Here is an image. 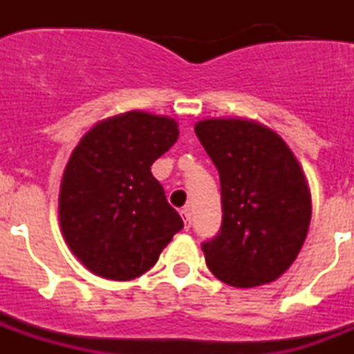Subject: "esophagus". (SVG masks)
Instances as JSON below:
<instances>
[{"mask_svg": "<svg viewBox=\"0 0 354 354\" xmlns=\"http://www.w3.org/2000/svg\"><path fill=\"white\" fill-rule=\"evenodd\" d=\"M180 216H183V220H184V228L189 230V227H192V209L184 207L183 211H180Z\"/></svg>", "mask_w": 354, "mask_h": 354, "instance_id": "34e87169", "label": "esophagus"}]
</instances>
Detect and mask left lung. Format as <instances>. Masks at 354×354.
I'll list each match as a JSON object with an SVG mask.
<instances>
[{
	"instance_id": "obj_1",
	"label": "left lung",
	"mask_w": 354,
	"mask_h": 354,
	"mask_svg": "<svg viewBox=\"0 0 354 354\" xmlns=\"http://www.w3.org/2000/svg\"><path fill=\"white\" fill-rule=\"evenodd\" d=\"M195 133L218 168L221 228L202 245L218 280L255 287L282 277L296 261L312 218L305 174L270 127L246 118H207Z\"/></svg>"
}]
</instances>
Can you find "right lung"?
I'll return each instance as SVG.
<instances>
[{
	"instance_id": "right-lung-1",
	"label": "right lung",
	"mask_w": 354,
	"mask_h": 354,
	"mask_svg": "<svg viewBox=\"0 0 354 354\" xmlns=\"http://www.w3.org/2000/svg\"><path fill=\"white\" fill-rule=\"evenodd\" d=\"M177 138L174 118L134 109L97 122L72 150L58 198L60 227L93 274L118 282L140 277L184 227L150 171Z\"/></svg>"
}]
</instances>
